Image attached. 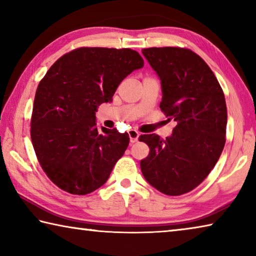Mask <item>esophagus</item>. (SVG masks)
Here are the masks:
<instances>
[{"mask_svg": "<svg viewBox=\"0 0 256 256\" xmlns=\"http://www.w3.org/2000/svg\"><path fill=\"white\" fill-rule=\"evenodd\" d=\"M138 131H136V130H130L128 131V136H130V141H131V144H134V142L138 141Z\"/></svg>", "mask_w": 256, "mask_h": 256, "instance_id": "esophagus-1", "label": "esophagus"}]
</instances>
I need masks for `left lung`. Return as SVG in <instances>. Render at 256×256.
Listing matches in <instances>:
<instances>
[{
  "instance_id": "obj_1",
  "label": "left lung",
  "mask_w": 256,
  "mask_h": 256,
  "mask_svg": "<svg viewBox=\"0 0 256 256\" xmlns=\"http://www.w3.org/2000/svg\"><path fill=\"white\" fill-rule=\"evenodd\" d=\"M142 54L162 81L160 110L177 125L166 140L144 134L149 146L140 162L146 182L166 196H182L200 185L226 142L227 107L214 72L194 52L151 47Z\"/></svg>"
}]
</instances>
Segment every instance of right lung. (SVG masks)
<instances>
[{"label":"right lung","mask_w":256,"mask_h":256,"mask_svg":"<svg viewBox=\"0 0 256 256\" xmlns=\"http://www.w3.org/2000/svg\"><path fill=\"white\" fill-rule=\"evenodd\" d=\"M144 58L130 48L81 47L50 66L34 96L30 136L42 170L68 193L86 196L106 183L128 134L96 126V112Z\"/></svg>","instance_id":"obj_1"}]
</instances>
